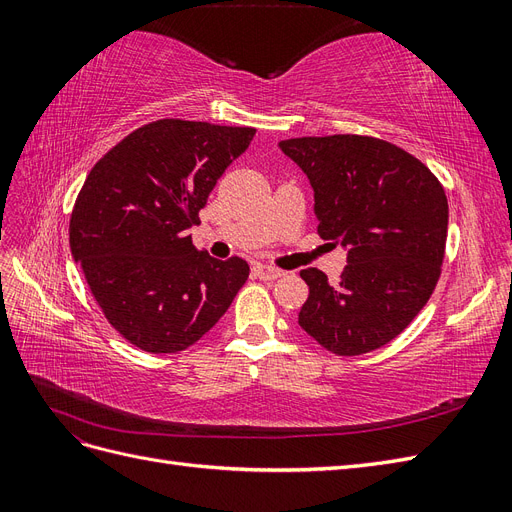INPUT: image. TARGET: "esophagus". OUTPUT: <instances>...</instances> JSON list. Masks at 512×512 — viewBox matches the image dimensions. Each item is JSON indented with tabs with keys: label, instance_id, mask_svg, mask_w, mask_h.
Instances as JSON below:
<instances>
[{
	"label": "esophagus",
	"instance_id": "34e87169",
	"mask_svg": "<svg viewBox=\"0 0 512 512\" xmlns=\"http://www.w3.org/2000/svg\"><path fill=\"white\" fill-rule=\"evenodd\" d=\"M254 275L260 277V280H277V277H282L284 271L277 269V267H271V265H265V262H256L254 265Z\"/></svg>",
	"mask_w": 512,
	"mask_h": 512
}]
</instances>
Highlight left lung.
Returning a JSON list of instances; mask_svg holds the SVG:
<instances>
[{
    "instance_id": "1",
    "label": "left lung",
    "mask_w": 512,
    "mask_h": 512,
    "mask_svg": "<svg viewBox=\"0 0 512 512\" xmlns=\"http://www.w3.org/2000/svg\"><path fill=\"white\" fill-rule=\"evenodd\" d=\"M314 188L318 235L348 250L337 284L303 269L301 329L337 356L382 348L436 288L448 230L442 183L412 153L361 134L280 143Z\"/></svg>"
}]
</instances>
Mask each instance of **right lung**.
<instances>
[{"label": "right lung", "mask_w": 512, "mask_h": 512, "mask_svg": "<svg viewBox=\"0 0 512 512\" xmlns=\"http://www.w3.org/2000/svg\"><path fill=\"white\" fill-rule=\"evenodd\" d=\"M256 130L158 119L89 170L70 250L111 327L153 354L181 352L218 322L250 275L243 258L196 250L188 228Z\"/></svg>", "instance_id": "right-lung-1"}]
</instances>
